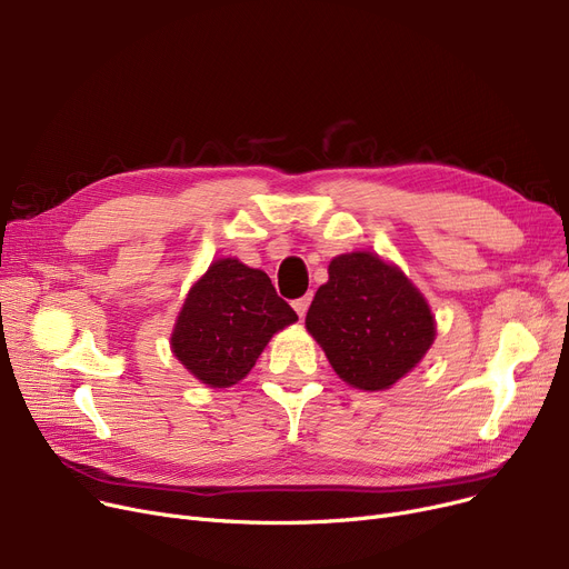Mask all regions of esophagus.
I'll list each match as a JSON object with an SVG mask.
<instances>
[{
	"label": "esophagus",
	"mask_w": 569,
	"mask_h": 569,
	"mask_svg": "<svg viewBox=\"0 0 569 569\" xmlns=\"http://www.w3.org/2000/svg\"><path fill=\"white\" fill-rule=\"evenodd\" d=\"M309 305H311V295H305V297H300V300L292 302V309L297 311V316L305 318L309 311Z\"/></svg>",
	"instance_id": "esophagus-1"
}]
</instances>
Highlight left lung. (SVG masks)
<instances>
[{
	"label": "left lung",
	"mask_w": 569,
	"mask_h": 569,
	"mask_svg": "<svg viewBox=\"0 0 569 569\" xmlns=\"http://www.w3.org/2000/svg\"><path fill=\"white\" fill-rule=\"evenodd\" d=\"M307 313V330L339 378L357 390L392 387L420 365L436 339V320L410 279L369 251L330 262Z\"/></svg>",
	"instance_id": "obj_1"
}]
</instances>
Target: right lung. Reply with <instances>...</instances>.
<instances>
[{
  "label": "right lung",
  "mask_w": 569,
  "mask_h": 569,
  "mask_svg": "<svg viewBox=\"0 0 569 569\" xmlns=\"http://www.w3.org/2000/svg\"><path fill=\"white\" fill-rule=\"evenodd\" d=\"M297 313L262 269L221 258L189 290L170 337L172 352L207 387H232Z\"/></svg>",
  "instance_id": "right-lung-1"
}]
</instances>
